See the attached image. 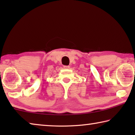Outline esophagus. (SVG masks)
Returning <instances> with one entry per match:
<instances>
[{
    "instance_id": "34e87169",
    "label": "esophagus",
    "mask_w": 135,
    "mask_h": 135,
    "mask_svg": "<svg viewBox=\"0 0 135 135\" xmlns=\"http://www.w3.org/2000/svg\"><path fill=\"white\" fill-rule=\"evenodd\" d=\"M64 68H65V69H69V68H70V66H68V65H64Z\"/></svg>"
}]
</instances>
